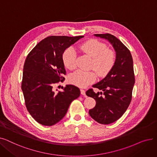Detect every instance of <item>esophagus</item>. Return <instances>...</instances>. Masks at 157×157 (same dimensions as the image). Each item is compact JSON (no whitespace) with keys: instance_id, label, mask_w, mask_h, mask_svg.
Instances as JSON below:
<instances>
[{"instance_id":"34e87169","label":"esophagus","mask_w":157,"mask_h":157,"mask_svg":"<svg viewBox=\"0 0 157 157\" xmlns=\"http://www.w3.org/2000/svg\"><path fill=\"white\" fill-rule=\"evenodd\" d=\"M80 91H81V95H85V90H83V89H81V90H80Z\"/></svg>"}]
</instances>
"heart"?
<instances>
[{
	"instance_id": "1",
	"label": "heart",
	"mask_w": 157,
	"mask_h": 157,
	"mask_svg": "<svg viewBox=\"0 0 157 157\" xmlns=\"http://www.w3.org/2000/svg\"><path fill=\"white\" fill-rule=\"evenodd\" d=\"M79 48L84 53L92 58L90 68L94 69L98 76H105L112 69L116 62L114 52L108 49V46L97 40L92 39L79 45ZM77 53L73 48L66 49L62 55V61L66 67L73 70L76 67ZM94 71L78 70L71 74L69 80L71 83L79 87H85L96 79Z\"/></svg>"
}]
</instances>
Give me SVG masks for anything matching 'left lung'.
<instances>
[{
    "instance_id": "left-lung-1",
    "label": "left lung",
    "mask_w": 157,
    "mask_h": 157,
    "mask_svg": "<svg viewBox=\"0 0 157 157\" xmlns=\"http://www.w3.org/2000/svg\"><path fill=\"white\" fill-rule=\"evenodd\" d=\"M108 40L116 52V62L107 76L94 85L103 91L95 93L92 88L86 92V95L96 101L89 114L95 121L108 125L118 120L127 109L132 100L135 83L133 59L129 49L115 36L110 34H94Z\"/></svg>"
}]
</instances>
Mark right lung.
<instances>
[{"label":"right lung","mask_w":157,"mask_h":157,"mask_svg":"<svg viewBox=\"0 0 157 157\" xmlns=\"http://www.w3.org/2000/svg\"><path fill=\"white\" fill-rule=\"evenodd\" d=\"M83 37L49 36L26 58L21 90L29 113L41 125L52 126L60 121L71 103L80 95L79 89L72 85H66L62 92H54L53 86L65 79L62 55L65 49Z\"/></svg>","instance_id":"1"}]
</instances>
